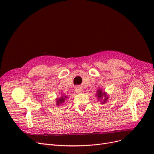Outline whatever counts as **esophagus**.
<instances>
[{
	"mask_svg": "<svg viewBox=\"0 0 154 154\" xmlns=\"http://www.w3.org/2000/svg\"><path fill=\"white\" fill-rule=\"evenodd\" d=\"M75 91L77 93H81V92H82L83 89L81 87H76L75 88Z\"/></svg>",
	"mask_w": 154,
	"mask_h": 154,
	"instance_id": "1",
	"label": "esophagus"
}]
</instances>
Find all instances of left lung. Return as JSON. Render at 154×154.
Returning a JSON list of instances; mask_svg holds the SVG:
<instances>
[{
  "label": "left lung",
  "mask_w": 154,
  "mask_h": 154,
  "mask_svg": "<svg viewBox=\"0 0 154 154\" xmlns=\"http://www.w3.org/2000/svg\"><path fill=\"white\" fill-rule=\"evenodd\" d=\"M96 96L98 97V100L101 101V104H104L106 103L107 100H108L109 97L106 95V92L102 91L101 89H97V93H96Z\"/></svg>",
  "instance_id": "8db88e82"
}]
</instances>
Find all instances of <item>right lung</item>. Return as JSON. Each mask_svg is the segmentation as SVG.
Segmentation results:
<instances>
[{
    "mask_svg": "<svg viewBox=\"0 0 154 154\" xmlns=\"http://www.w3.org/2000/svg\"><path fill=\"white\" fill-rule=\"evenodd\" d=\"M67 98V97L66 96H62V97H60V98H57V105L58 106L60 104H62L65 101V100H66Z\"/></svg>",
    "mask_w": 154,
    "mask_h": 154,
    "instance_id": "right-lung-1",
    "label": "right lung"
}]
</instances>
